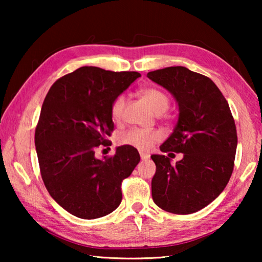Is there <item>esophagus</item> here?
<instances>
[{
  "label": "esophagus",
  "mask_w": 262,
  "mask_h": 262,
  "mask_svg": "<svg viewBox=\"0 0 262 262\" xmlns=\"http://www.w3.org/2000/svg\"><path fill=\"white\" fill-rule=\"evenodd\" d=\"M140 156H141V159L142 161H145V159H148L150 157V155L145 154V152H140Z\"/></svg>",
  "instance_id": "obj_1"
}]
</instances>
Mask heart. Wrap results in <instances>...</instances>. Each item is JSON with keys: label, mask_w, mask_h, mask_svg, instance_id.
<instances>
[{"label": "heart", "mask_w": 262, "mask_h": 262, "mask_svg": "<svg viewBox=\"0 0 262 262\" xmlns=\"http://www.w3.org/2000/svg\"><path fill=\"white\" fill-rule=\"evenodd\" d=\"M140 94L155 113H164L170 106V99L167 95L157 88H143ZM127 98L125 95H119L111 104V115L115 121L121 120L125 112ZM163 139V134L159 130L142 129V128H132L120 135L122 144L130 145L140 151H149L155 144Z\"/></svg>", "instance_id": "b5f03b06"}]
</instances>
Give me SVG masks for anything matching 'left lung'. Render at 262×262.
I'll return each instance as SVG.
<instances>
[{
  "mask_svg": "<svg viewBox=\"0 0 262 262\" xmlns=\"http://www.w3.org/2000/svg\"><path fill=\"white\" fill-rule=\"evenodd\" d=\"M147 76L179 106L178 122L161 151L184 154L174 165L167 156L152 155V200L172 214H193L214 201L232 174L238 140L231 111L209 77L187 68L167 67Z\"/></svg>",
  "mask_w": 262,
  "mask_h": 262,
  "instance_id": "obj_1",
  "label": "left lung"
}]
</instances>
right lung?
<instances>
[{
  "mask_svg": "<svg viewBox=\"0 0 262 262\" xmlns=\"http://www.w3.org/2000/svg\"><path fill=\"white\" fill-rule=\"evenodd\" d=\"M140 76L81 67L57 79L43 100L34 134L41 178L51 196L79 219H99L117 209L122 180L140 162L130 145L118 147L112 157L95 156L113 132V99Z\"/></svg>",
  "mask_w": 262,
  "mask_h": 262,
  "instance_id": "obj_1",
  "label": "right lung"
}]
</instances>
